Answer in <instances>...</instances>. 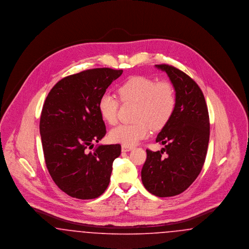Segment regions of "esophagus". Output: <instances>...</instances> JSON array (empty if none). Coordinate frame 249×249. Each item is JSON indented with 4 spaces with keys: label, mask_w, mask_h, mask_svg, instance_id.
<instances>
[{
    "label": "esophagus",
    "mask_w": 249,
    "mask_h": 249,
    "mask_svg": "<svg viewBox=\"0 0 249 249\" xmlns=\"http://www.w3.org/2000/svg\"><path fill=\"white\" fill-rule=\"evenodd\" d=\"M132 148H133L132 146H127V145H122L121 146L122 152H128V151H130Z\"/></svg>",
    "instance_id": "obj_1"
}]
</instances>
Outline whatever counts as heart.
<instances>
[{
	"mask_svg": "<svg viewBox=\"0 0 249 249\" xmlns=\"http://www.w3.org/2000/svg\"><path fill=\"white\" fill-rule=\"evenodd\" d=\"M119 97L123 103H134V124H122L110 131L111 141L123 145L131 146L140 140L146 138L150 128L158 130L162 129L173 117L177 97L173 85L166 81H156L153 78L136 75L130 77L118 89ZM119 99L113 95H102L99 100L101 117L110 125L118 120Z\"/></svg>",
	"mask_w": 249,
	"mask_h": 249,
	"instance_id": "b5f03b06",
	"label": "heart"
}]
</instances>
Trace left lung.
I'll return each instance as SVG.
<instances>
[{
    "mask_svg": "<svg viewBox=\"0 0 249 249\" xmlns=\"http://www.w3.org/2000/svg\"><path fill=\"white\" fill-rule=\"evenodd\" d=\"M155 66L168 74L176 90L177 106L156 139L164 148L156 152L146 149L141 177L146 190L163 198L182 193L198 178L207 153L210 123L205 99L197 83L174 66Z\"/></svg>",
    "mask_w": 249,
    "mask_h": 249,
    "instance_id": "8db88e82",
    "label": "left lung"
}]
</instances>
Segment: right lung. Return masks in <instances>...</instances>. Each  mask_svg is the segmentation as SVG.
<instances>
[{
    "instance_id": "add662e5",
    "label": "right lung",
    "mask_w": 249,
    "mask_h": 249,
    "mask_svg": "<svg viewBox=\"0 0 249 249\" xmlns=\"http://www.w3.org/2000/svg\"><path fill=\"white\" fill-rule=\"evenodd\" d=\"M123 70L96 68L59 80L42 109L40 134L49 175L60 190L81 200L95 199L108 187L121 146L100 144L106 124L99 100Z\"/></svg>"
}]
</instances>
